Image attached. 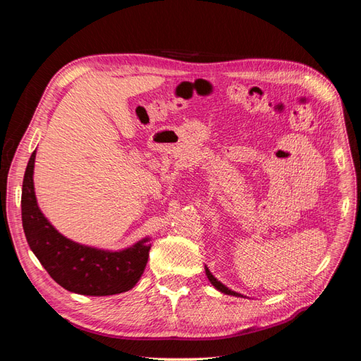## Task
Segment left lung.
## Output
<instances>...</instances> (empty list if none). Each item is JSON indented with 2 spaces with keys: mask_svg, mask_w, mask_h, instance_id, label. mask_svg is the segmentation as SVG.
Here are the masks:
<instances>
[{
  "mask_svg": "<svg viewBox=\"0 0 361 361\" xmlns=\"http://www.w3.org/2000/svg\"><path fill=\"white\" fill-rule=\"evenodd\" d=\"M204 271H206V276H207V279H209V281L212 283V286L216 289V290H220V292H223V293H226V295H233V297H244V295H241V293H238V292H235V290H232V289H228L227 286H224L221 281H218L214 276H212V272L207 269V267H204Z\"/></svg>",
  "mask_w": 361,
  "mask_h": 361,
  "instance_id": "8db88e82",
  "label": "left lung"
}]
</instances>
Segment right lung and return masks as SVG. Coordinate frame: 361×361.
Returning <instances> with one entry per match:
<instances>
[{
    "mask_svg": "<svg viewBox=\"0 0 361 361\" xmlns=\"http://www.w3.org/2000/svg\"><path fill=\"white\" fill-rule=\"evenodd\" d=\"M36 150L23 182V227L27 243L42 267L61 288L90 297H106L133 289L143 276L150 250L146 236L128 248L111 251L89 247L63 236L37 204L35 182Z\"/></svg>",
    "mask_w": 361,
    "mask_h": 361,
    "instance_id": "obj_1",
    "label": "right lung"
}]
</instances>
